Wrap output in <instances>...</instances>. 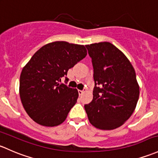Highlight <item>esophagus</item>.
Instances as JSON below:
<instances>
[{
    "mask_svg": "<svg viewBox=\"0 0 158 158\" xmlns=\"http://www.w3.org/2000/svg\"><path fill=\"white\" fill-rule=\"evenodd\" d=\"M78 92H79V95H81V94H83V93L85 92V91L84 90H78Z\"/></svg>",
    "mask_w": 158,
    "mask_h": 158,
    "instance_id": "34e87169",
    "label": "esophagus"
}]
</instances>
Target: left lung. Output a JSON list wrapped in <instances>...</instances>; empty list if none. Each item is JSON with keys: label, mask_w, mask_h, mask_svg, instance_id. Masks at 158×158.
<instances>
[{"label": "left lung", "mask_w": 158, "mask_h": 158, "mask_svg": "<svg viewBox=\"0 0 158 158\" xmlns=\"http://www.w3.org/2000/svg\"><path fill=\"white\" fill-rule=\"evenodd\" d=\"M85 47L92 58L94 80L93 99L85 105L88 118L99 129H117L131 117L139 100L135 69L125 54L111 43Z\"/></svg>", "instance_id": "obj_1"}]
</instances>
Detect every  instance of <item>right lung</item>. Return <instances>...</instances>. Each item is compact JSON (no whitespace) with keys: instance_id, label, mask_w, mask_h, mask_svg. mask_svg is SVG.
<instances>
[{"instance_id":"right-lung-1","label":"right lung","mask_w":158,"mask_h":158,"mask_svg":"<svg viewBox=\"0 0 158 158\" xmlns=\"http://www.w3.org/2000/svg\"><path fill=\"white\" fill-rule=\"evenodd\" d=\"M86 55L84 45L54 41L36 51L23 67L19 96L25 110L35 122L44 127H56L64 122L79 92L59 82Z\"/></svg>"}]
</instances>
